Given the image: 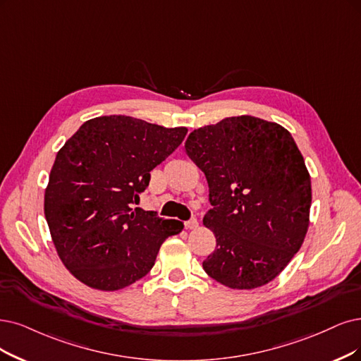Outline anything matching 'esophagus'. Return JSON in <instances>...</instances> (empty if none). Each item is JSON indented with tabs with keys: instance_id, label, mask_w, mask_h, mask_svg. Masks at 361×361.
I'll return each instance as SVG.
<instances>
[{
	"instance_id": "esophagus-1",
	"label": "esophagus",
	"mask_w": 361,
	"mask_h": 361,
	"mask_svg": "<svg viewBox=\"0 0 361 361\" xmlns=\"http://www.w3.org/2000/svg\"><path fill=\"white\" fill-rule=\"evenodd\" d=\"M184 224H185V228H188V229H196L197 226H199V223H197V220L195 217H192L190 220H188Z\"/></svg>"
}]
</instances>
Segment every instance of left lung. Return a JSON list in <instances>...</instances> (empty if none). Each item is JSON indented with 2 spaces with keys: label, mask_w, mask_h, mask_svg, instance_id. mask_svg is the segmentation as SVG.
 Masks as SVG:
<instances>
[{
  "label": "left lung",
  "mask_w": 361,
  "mask_h": 361,
  "mask_svg": "<svg viewBox=\"0 0 361 361\" xmlns=\"http://www.w3.org/2000/svg\"><path fill=\"white\" fill-rule=\"evenodd\" d=\"M185 152L205 173L204 224L217 247L202 266L220 284L251 290L281 272L310 226L311 177L291 133L252 116L195 129Z\"/></svg>",
  "instance_id": "1"
}]
</instances>
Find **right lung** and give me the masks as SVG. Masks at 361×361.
Segmentation results:
<instances>
[{
	"label": "right lung",
	"instance_id": "obj_1",
	"mask_svg": "<svg viewBox=\"0 0 361 361\" xmlns=\"http://www.w3.org/2000/svg\"><path fill=\"white\" fill-rule=\"evenodd\" d=\"M188 129L129 116L85 122L58 152L44 216L63 264L86 286L114 291L150 272L160 245L184 228L133 208L150 171L176 152Z\"/></svg>",
	"mask_w": 361,
	"mask_h": 361
}]
</instances>
